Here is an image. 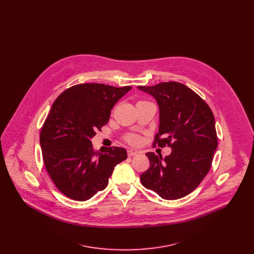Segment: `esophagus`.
<instances>
[{
	"instance_id": "obj_1",
	"label": "esophagus",
	"mask_w": 254,
	"mask_h": 254,
	"mask_svg": "<svg viewBox=\"0 0 254 254\" xmlns=\"http://www.w3.org/2000/svg\"><path fill=\"white\" fill-rule=\"evenodd\" d=\"M138 152L137 151H133V150H127V156L128 157H133L135 155H137Z\"/></svg>"
}]
</instances>
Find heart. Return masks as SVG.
<instances>
[{
	"label": "heart",
	"mask_w": 254,
	"mask_h": 254,
	"mask_svg": "<svg viewBox=\"0 0 254 254\" xmlns=\"http://www.w3.org/2000/svg\"><path fill=\"white\" fill-rule=\"evenodd\" d=\"M126 141L130 145H137L140 142V138L136 134H128L126 136Z\"/></svg>",
	"instance_id": "b5f03b06"
}]
</instances>
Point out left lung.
I'll return each mask as SVG.
<instances>
[{
    "label": "left lung",
    "mask_w": 254,
    "mask_h": 254,
    "mask_svg": "<svg viewBox=\"0 0 254 254\" xmlns=\"http://www.w3.org/2000/svg\"><path fill=\"white\" fill-rule=\"evenodd\" d=\"M138 88L154 97L160 109L153 145L171 147L164 159L145 154L150 165L140 180L163 199H179L193 191L211 167L218 145L213 113L201 97L178 82Z\"/></svg>",
    "instance_id": "obj_1"
}]
</instances>
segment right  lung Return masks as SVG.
Returning <instances> with one entry per match:
<instances>
[{"instance_id": "right-lung-1", "label": "right lung", "mask_w": 254, "mask_h": 254, "mask_svg": "<svg viewBox=\"0 0 254 254\" xmlns=\"http://www.w3.org/2000/svg\"><path fill=\"white\" fill-rule=\"evenodd\" d=\"M131 86L80 84L53 103L40 133L46 169L61 192L86 201L105 190L116 165L127 159L123 147L95 151L90 138L108 124L113 106Z\"/></svg>"}]
</instances>
